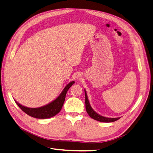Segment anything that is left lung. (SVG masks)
<instances>
[{
  "label": "left lung",
  "instance_id": "left-lung-1",
  "mask_svg": "<svg viewBox=\"0 0 153 153\" xmlns=\"http://www.w3.org/2000/svg\"><path fill=\"white\" fill-rule=\"evenodd\" d=\"M85 107H86V111H87L88 114L91 117L92 119L97 120L98 121H101V122H113V121H115L117 120H119L120 117H107L101 116L93 110V108L91 106V104L89 103V101L88 99L87 94L86 92L85 89Z\"/></svg>",
  "mask_w": 153,
  "mask_h": 153
}]
</instances>
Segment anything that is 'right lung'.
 I'll return each mask as SVG.
<instances>
[{"mask_svg": "<svg viewBox=\"0 0 153 153\" xmlns=\"http://www.w3.org/2000/svg\"><path fill=\"white\" fill-rule=\"evenodd\" d=\"M74 83H75V81L70 82L68 85H66V87L60 94V95L56 100H54L52 102L41 107H26L23 106V105H21L20 103H19L17 101L15 100V101L22 111H24L26 114L30 116L38 119L50 118V117L56 116L61 111L62 105H63V103L65 102L66 92H67L68 90Z\"/></svg>", "mask_w": 153, "mask_h": 153, "instance_id": "1", "label": "right lung"}]
</instances>
